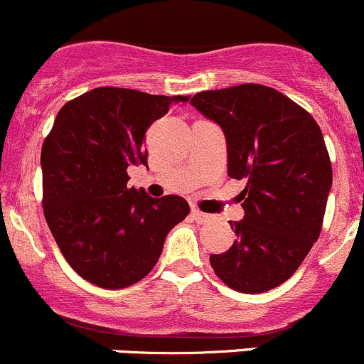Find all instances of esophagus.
Listing matches in <instances>:
<instances>
[{"label": "esophagus", "instance_id": "obj_1", "mask_svg": "<svg viewBox=\"0 0 364 364\" xmlns=\"http://www.w3.org/2000/svg\"><path fill=\"white\" fill-rule=\"evenodd\" d=\"M192 216H193V220L197 221V223H200V225H205V223H209V221H211V214H205V213H202V211H198V209H193L192 211Z\"/></svg>", "mask_w": 364, "mask_h": 364}]
</instances>
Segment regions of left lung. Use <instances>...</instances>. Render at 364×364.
<instances>
[{
  "label": "left lung",
  "mask_w": 364,
  "mask_h": 364,
  "mask_svg": "<svg viewBox=\"0 0 364 364\" xmlns=\"http://www.w3.org/2000/svg\"><path fill=\"white\" fill-rule=\"evenodd\" d=\"M190 105L223 129L228 176L246 181L244 220L230 221V250L209 256L214 274L239 293L277 288L323 228L333 179L323 132L307 109L259 83L198 92Z\"/></svg>",
  "instance_id": "8db88e82"
}]
</instances>
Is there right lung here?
Wrapping results in <instances>:
<instances>
[{"instance_id": "1", "label": "right lung", "mask_w": 364, "mask_h": 364, "mask_svg": "<svg viewBox=\"0 0 364 364\" xmlns=\"http://www.w3.org/2000/svg\"><path fill=\"white\" fill-rule=\"evenodd\" d=\"M188 95L97 87L68 101L41 146L45 220L80 277L122 289L151 272L172 227L190 213L178 195L129 188V166H148L144 134Z\"/></svg>"}]
</instances>
